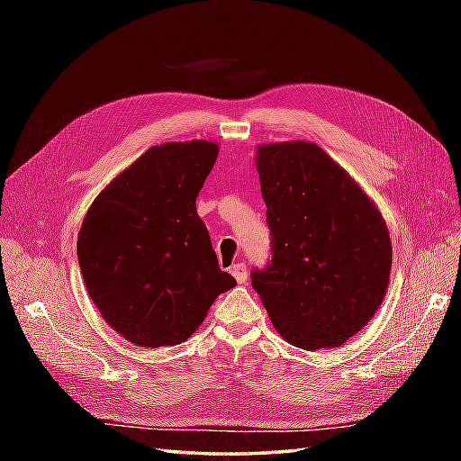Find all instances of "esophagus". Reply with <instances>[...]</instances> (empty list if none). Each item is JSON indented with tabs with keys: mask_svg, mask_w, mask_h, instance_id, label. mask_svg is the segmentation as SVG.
I'll return each instance as SVG.
<instances>
[{
	"mask_svg": "<svg viewBox=\"0 0 461 461\" xmlns=\"http://www.w3.org/2000/svg\"><path fill=\"white\" fill-rule=\"evenodd\" d=\"M230 273H232V276L236 278V283H239V285H244L248 281L246 263H234L230 267Z\"/></svg>",
	"mask_w": 461,
	"mask_h": 461,
	"instance_id": "obj_1",
	"label": "esophagus"
}]
</instances>
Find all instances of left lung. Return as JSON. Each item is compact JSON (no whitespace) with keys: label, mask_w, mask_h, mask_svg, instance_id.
<instances>
[{"label":"left lung","mask_w":461,"mask_h":461,"mask_svg":"<svg viewBox=\"0 0 461 461\" xmlns=\"http://www.w3.org/2000/svg\"><path fill=\"white\" fill-rule=\"evenodd\" d=\"M271 259L252 286L273 327L303 350L334 348L364 329L388 286L393 244L356 180L310 142L258 148Z\"/></svg>","instance_id":"1"}]
</instances>
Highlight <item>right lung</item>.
I'll return each mask as SVG.
<instances>
[{
    "instance_id": "add662e5",
    "label": "right lung",
    "mask_w": 461,
    "mask_h": 461,
    "mask_svg": "<svg viewBox=\"0 0 461 461\" xmlns=\"http://www.w3.org/2000/svg\"><path fill=\"white\" fill-rule=\"evenodd\" d=\"M213 142L149 148L94 200L78 232V265L95 308L142 348L175 346L200 327L236 278L219 269L196 198Z\"/></svg>"
}]
</instances>
